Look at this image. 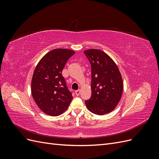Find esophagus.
<instances>
[{
	"label": "esophagus",
	"mask_w": 159,
	"mask_h": 159,
	"mask_svg": "<svg viewBox=\"0 0 159 159\" xmlns=\"http://www.w3.org/2000/svg\"><path fill=\"white\" fill-rule=\"evenodd\" d=\"M75 93L76 95H79L80 93V90H76V91H75Z\"/></svg>",
	"instance_id": "34e87169"
}]
</instances>
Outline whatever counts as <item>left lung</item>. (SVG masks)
Segmentation results:
<instances>
[{"label":"left lung","mask_w":159,"mask_h":159,"mask_svg":"<svg viewBox=\"0 0 159 159\" xmlns=\"http://www.w3.org/2000/svg\"><path fill=\"white\" fill-rule=\"evenodd\" d=\"M91 66V97L85 101L91 113L102 115L111 112L121 100L123 82L117 64L104 52L89 49L84 52Z\"/></svg>","instance_id":"1"}]
</instances>
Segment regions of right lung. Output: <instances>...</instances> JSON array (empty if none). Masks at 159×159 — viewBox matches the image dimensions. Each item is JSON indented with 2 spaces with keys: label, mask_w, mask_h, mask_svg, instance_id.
Returning a JSON list of instances; mask_svg holds the SVG:
<instances>
[{
  "label": "right lung",
  "mask_w": 159,
  "mask_h": 159,
  "mask_svg": "<svg viewBox=\"0 0 159 159\" xmlns=\"http://www.w3.org/2000/svg\"><path fill=\"white\" fill-rule=\"evenodd\" d=\"M75 52L57 48L48 52L34 71L31 92L34 100L44 113L57 116L69 107L73 98L61 75L67 61Z\"/></svg>",
  "instance_id": "1"
}]
</instances>
